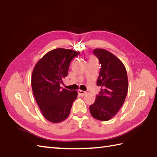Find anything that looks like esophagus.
I'll return each mask as SVG.
<instances>
[{
    "instance_id": "obj_1",
    "label": "esophagus",
    "mask_w": 157,
    "mask_h": 157,
    "mask_svg": "<svg viewBox=\"0 0 157 157\" xmlns=\"http://www.w3.org/2000/svg\"><path fill=\"white\" fill-rule=\"evenodd\" d=\"M78 93L81 96H82V97H83L85 95H86V92L85 91H84V90H78Z\"/></svg>"
}]
</instances>
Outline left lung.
<instances>
[{
	"label": "left lung",
	"instance_id": "8db88e82",
	"mask_svg": "<svg viewBox=\"0 0 157 157\" xmlns=\"http://www.w3.org/2000/svg\"><path fill=\"white\" fill-rule=\"evenodd\" d=\"M93 53L101 66L97 81L101 91L89 106L91 116L101 121H108L116 116L126 99L128 90L126 69L119 58L109 51L97 48Z\"/></svg>",
	"mask_w": 157,
	"mask_h": 157
}]
</instances>
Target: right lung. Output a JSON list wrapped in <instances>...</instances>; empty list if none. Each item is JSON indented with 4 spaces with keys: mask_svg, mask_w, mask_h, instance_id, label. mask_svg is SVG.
Here are the masks:
<instances>
[{
    "mask_svg": "<svg viewBox=\"0 0 157 157\" xmlns=\"http://www.w3.org/2000/svg\"><path fill=\"white\" fill-rule=\"evenodd\" d=\"M79 52L57 48L48 52L35 66L31 87L36 102L44 117L59 123L68 117L76 90L61 89L62 78L68 75L71 60Z\"/></svg>",
    "mask_w": 157,
    "mask_h": 157,
    "instance_id": "obj_1",
    "label": "right lung"
}]
</instances>
